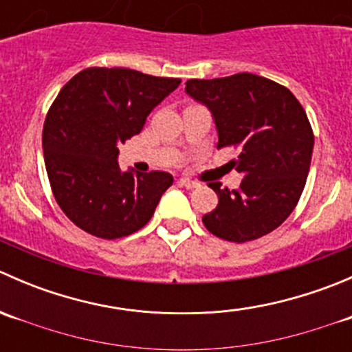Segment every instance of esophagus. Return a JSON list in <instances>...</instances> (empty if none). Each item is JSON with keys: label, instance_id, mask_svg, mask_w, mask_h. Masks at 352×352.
<instances>
[{"label": "esophagus", "instance_id": "obj_1", "mask_svg": "<svg viewBox=\"0 0 352 352\" xmlns=\"http://www.w3.org/2000/svg\"><path fill=\"white\" fill-rule=\"evenodd\" d=\"M179 184L182 187H186V189H196V187H199L197 182H194V180H189V179H180Z\"/></svg>", "mask_w": 352, "mask_h": 352}]
</instances>
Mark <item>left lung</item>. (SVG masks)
Instances as JSON below:
<instances>
[{"label":"left lung","mask_w":352,"mask_h":352,"mask_svg":"<svg viewBox=\"0 0 352 352\" xmlns=\"http://www.w3.org/2000/svg\"><path fill=\"white\" fill-rule=\"evenodd\" d=\"M186 91L211 110L218 148H239L232 165L243 173L235 190L208 184L219 201L202 223L235 243L267 235L293 212L307 184L315 143L307 112L286 87L252 73L189 80Z\"/></svg>","instance_id":"8db88e82"}]
</instances>
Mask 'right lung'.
Masks as SVG:
<instances>
[{
  "label": "right lung",
  "mask_w": 352,
  "mask_h": 352,
  "mask_svg": "<svg viewBox=\"0 0 352 352\" xmlns=\"http://www.w3.org/2000/svg\"><path fill=\"white\" fill-rule=\"evenodd\" d=\"M180 85L127 67H87L61 88L42 131L45 170L63 212L105 240L143 228L173 184L166 172H122L119 144Z\"/></svg>",
  "instance_id": "add662e5"
}]
</instances>
